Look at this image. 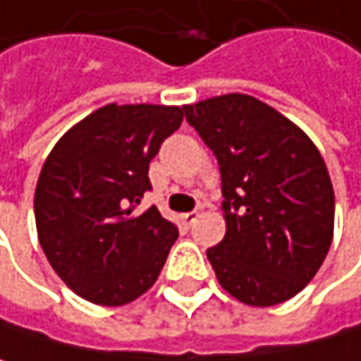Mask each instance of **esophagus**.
Returning a JSON list of instances; mask_svg holds the SVG:
<instances>
[{"mask_svg":"<svg viewBox=\"0 0 361 361\" xmlns=\"http://www.w3.org/2000/svg\"><path fill=\"white\" fill-rule=\"evenodd\" d=\"M199 218V212H188V214H182V224L184 226H192Z\"/></svg>","mask_w":361,"mask_h":361,"instance_id":"1","label":"esophagus"}]
</instances>
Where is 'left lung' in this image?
Here are the masks:
<instances>
[{
  "label": "left lung",
  "mask_w": 361,
  "mask_h": 361,
  "mask_svg": "<svg viewBox=\"0 0 361 361\" xmlns=\"http://www.w3.org/2000/svg\"><path fill=\"white\" fill-rule=\"evenodd\" d=\"M184 109L222 173L226 235L207 250L220 286L250 307L294 298L334 237V190L317 145L250 94L212 97Z\"/></svg>",
  "instance_id": "8db88e82"
}]
</instances>
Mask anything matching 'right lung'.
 <instances>
[{"mask_svg": "<svg viewBox=\"0 0 361 361\" xmlns=\"http://www.w3.org/2000/svg\"><path fill=\"white\" fill-rule=\"evenodd\" d=\"M179 105L109 103L50 149L35 186V228L54 273L80 298L122 307L158 279L177 228L152 205L149 160L179 128Z\"/></svg>", "mask_w": 361, "mask_h": 361, "instance_id": "right-lung-1", "label": "right lung"}]
</instances>
